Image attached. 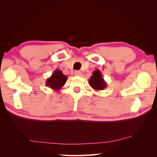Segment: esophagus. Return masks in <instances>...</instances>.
<instances>
[{"label": "esophagus", "mask_w": 157, "mask_h": 157, "mask_svg": "<svg viewBox=\"0 0 157 157\" xmlns=\"http://www.w3.org/2000/svg\"><path fill=\"white\" fill-rule=\"evenodd\" d=\"M74 74L76 76H81L82 75V73L79 71H75L74 72Z\"/></svg>", "instance_id": "1"}]
</instances>
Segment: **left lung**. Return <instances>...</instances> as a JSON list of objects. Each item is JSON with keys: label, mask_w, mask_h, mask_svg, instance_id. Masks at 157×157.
Wrapping results in <instances>:
<instances>
[{"label": "left lung", "mask_w": 157, "mask_h": 157, "mask_svg": "<svg viewBox=\"0 0 157 157\" xmlns=\"http://www.w3.org/2000/svg\"><path fill=\"white\" fill-rule=\"evenodd\" d=\"M88 83L95 90H103L106 88L107 84L102 76V73L99 69H96L92 73V75L89 79Z\"/></svg>", "instance_id": "left-lung-1"}]
</instances>
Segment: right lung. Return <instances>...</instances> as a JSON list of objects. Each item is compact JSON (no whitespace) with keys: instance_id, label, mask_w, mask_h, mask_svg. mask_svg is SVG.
Wrapping results in <instances>:
<instances>
[{"instance_id":"right-lung-1","label":"right lung","mask_w":157,"mask_h":157,"mask_svg":"<svg viewBox=\"0 0 157 157\" xmlns=\"http://www.w3.org/2000/svg\"><path fill=\"white\" fill-rule=\"evenodd\" d=\"M67 80V77L63 74L61 70L56 69L52 75L46 79L45 84L53 90L58 91L65 85Z\"/></svg>"}]
</instances>
